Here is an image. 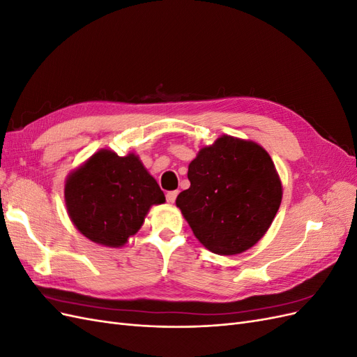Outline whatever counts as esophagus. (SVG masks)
Listing matches in <instances>:
<instances>
[{"label": "esophagus", "instance_id": "esophagus-1", "mask_svg": "<svg viewBox=\"0 0 357 357\" xmlns=\"http://www.w3.org/2000/svg\"><path fill=\"white\" fill-rule=\"evenodd\" d=\"M177 195H178L177 190H169V192H167V201H168L169 204H174Z\"/></svg>", "mask_w": 357, "mask_h": 357}]
</instances>
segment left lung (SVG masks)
I'll return each instance as SVG.
<instances>
[{
    "label": "left lung",
    "mask_w": 357,
    "mask_h": 357,
    "mask_svg": "<svg viewBox=\"0 0 357 357\" xmlns=\"http://www.w3.org/2000/svg\"><path fill=\"white\" fill-rule=\"evenodd\" d=\"M190 188L176 199L199 243L215 255H238L271 226L283 197L266 150L222 135L189 164Z\"/></svg>",
    "instance_id": "8db88e82"
}]
</instances>
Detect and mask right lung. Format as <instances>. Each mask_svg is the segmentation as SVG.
I'll return each mask as SVG.
<instances>
[{"label":"right lung","instance_id":"add662e5","mask_svg":"<svg viewBox=\"0 0 357 357\" xmlns=\"http://www.w3.org/2000/svg\"><path fill=\"white\" fill-rule=\"evenodd\" d=\"M63 193L75 228L107 247H122L142 228L150 207L165 202L137 155L117 156L107 149L71 172Z\"/></svg>","mask_w":357,"mask_h":357}]
</instances>
